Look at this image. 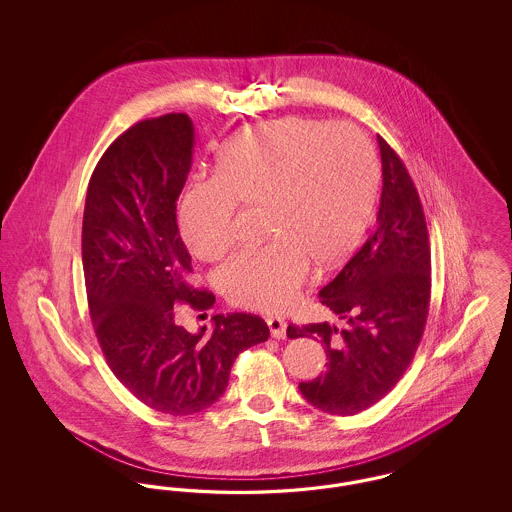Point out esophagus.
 <instances>
[{
    "mask_svg": "<svg viewBox=\"0 0 512 512\" xmlns=\"http://www.w3.org/2000/svg\"><path fill=\"white\" fill-rule=\"evenodd\" d=\"M268 330H270V336L276 338V340H284L286 338V328H288V322L278 317H270L267 320Z\"/></svg>",
    "mask_w": 512,
    "mask_h": 512,
    "instance_id": "1",
    "label": "esophagus"
}]
</instances>
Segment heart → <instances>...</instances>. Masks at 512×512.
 I'll list each match as a JSON object with an SVG mask.
<instances>
[{"label": "heart", "instance_id": "heart-1", "mask_svg": "<svg viewBox=\"0 0 512 512\" xmlns=\"http://www.w3.org/2000/svg\"><path fill=\"white\" fill-rule=\"evenodd\" d=\"M378 184L376 155L349 124L280 119L245 130L217 155V174L194 178L178 207L184 244L217 261L236 240L238 203L263 205L268 244L247 247L219 270L226 299L282 311L313 274L359 244Z\"/></svg>", "mask_w": 512, "mask_h": 512}]
</instances>
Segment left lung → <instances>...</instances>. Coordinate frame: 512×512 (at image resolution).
Segmentation results:
<instances>
[{"label": "left lung", "instance_id": "1", "mask_svg": "<svg viewBox=\"0 0 512 512\" xmlns=\"http://www.w3.org/2000/svg\"><path fill=\"white\" fill-rule=\"evenodd\" d=\"M382 195L376 224L363 247L320 292L340 326H288V338L324 345V374L301 382L303 397L338 416L361 413L393 390L424 334L432 261L428 228L413 180L399 155L378 136Z\"/></svg>", "mask_w": 512, "mask_h": 512}]
</instances>
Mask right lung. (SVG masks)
<instances>
[{
    "mask_svg": "<svg viewBox=\"0 0 512 512\" xmlns=\"http://www.w3.org/2000/svg\"><path fill=\"white\" fill-rule=\"evenodd\" d=\"M192 153L186 113L136 122L101 155L82 220L90 317L107 365L147 407L174 416L217 403L236 357L268 340L267 322L247 313L215 315L209 334L174 320L178 303H215L188 282L192 257L176 224Z\"/></svg>",
    "mask_w": 512,
    "mask_h": 512,
    "instance_id": "obj_1",
    "label": "right lung"
}]
</instances>
